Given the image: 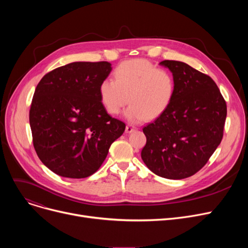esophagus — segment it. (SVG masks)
<instances>
[{
    "label": "esophagus",
    "instance_id": "esophagus-1",
    "mask_svg": "<svg viewBox=\"0 0 248 248\" xmlns=\"http://www.w3.org/2000/svg\"><path fill=\"white\" fill-rule=\"evenodd\" d=\"M135 129H137V126H136V125L131 124H127V125H126V127H125V132H126V133H132V132L135 131Z\"/></svg>",
    "mask_w": 248,
    "mask_h": 248
}]
</instances>
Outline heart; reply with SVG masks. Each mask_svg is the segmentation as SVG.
<instances>
[{"label":"heart","instance_id":"heart-1","mask_svg":"<svg viewBox=\"0 0 248 248\" xmlns=\"http://www.w3.org/2000/svg\"><path fill=\"white\" fill-rule=\"evenodd\" d=\"M111 78L103 79L98 87L99 98L104 108L112 115L125 111L129 121L154 120L162 115L172 103L175 77L167 69L158 68L145 59L124 61L117 65Z\"/></svg>","mask_w":248,"mask_h":248}]
</instances>
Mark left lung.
I'll use <instances>...</instances> for the list:
<instances>
[{"label": "left lung", "mask_w": 248, "mask_h": 248, "mask_svg": "<svg viewBox=\"0 0 248 248\" xmlns=\"http://www.w3.org/2000/svg\"><path fill=\"white\" fill-rule=\"evenodd\" d=\"M175 77V96L168 109L142 128L146 146L141 159L166 179L196 174L222 140L226 101L212 78L190 65L164 60Z\"/></svg>", "instance_id": "obj_1"}]
</instances>
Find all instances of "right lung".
<instances>
[{
  "label": "right lung",
  "mask_w": 248,
  "mask_h": 248,
  "mask_svg": "<svg viewBox=\"0 0 248 248\" xmlns=\"http://www.w3.org/2000/svg\"><path fill=\"white\" fill-rule=\"evenodd\" d=\"M111 70L107 61L73 62L45 74L32 98L33 146L55 174L82 179L94 174L125 124L102 106L98 87Z\"/></svg>",
  "instance_id": "add662e5"
}]
</instances>
